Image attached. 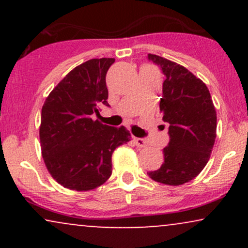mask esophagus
Instances as JSON below:
<instances>
[{
	"mask_svg": "<svg viewBox=\"0 0 248 248\" xmlns=\"http://www.w3.org/2000/svg\"><path fill=\"white\" fill-rule=\"evenodd\" d=\"M133 141H134V143H135L136 146H138L139 148H144V147H147V142H146V140H144V139L134 138Z\"/></svg>",
	"mask_w": 248,
	"mask_h": 248,
	"instance_id": "34e87169",
	"label": "esophagus"
}]
</instances>
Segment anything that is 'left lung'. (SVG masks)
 <instances>
[{
    "instance_id": "obj_1",
    "label": "left lung",
    "mask_w": 248,
    "mask_h": 248,
    "mask_svg": "<svg viewBox=\"0 0 248 248\" xmlns=\"http://www.w3.org/2000/svg\"><path fill=\"white\" fill-rule=\"evenodd\" d=\"M148 59L166 76L160 110L170 136L163 164L148 175L167 186H182L199 175L209 161L217 135V113L209 88L189 70L152 53Z\"/></svg>"
}]
</instances>
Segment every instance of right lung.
Masks as SVG:
<instances>
[{"mask_svg": "<svg viewBox=\"0 0 248 248\" xmlns=\"http://www.w3.org/2000/svg\"><path fill=\"white\" fill-rule=\"evenodd\" d=\"M114 58L90 59L70 71L42 108L39 139L45 166L61 186L88 191L112 175V154L130 141L124 126L93 120L107 102L106 73Z\"/></svg>", "mask_w": 248, "mask_h": 248, "instance_id": "obj_1", "label": "right lung"}]
</instances>
